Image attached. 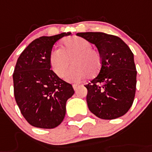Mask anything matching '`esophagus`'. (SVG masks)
<instances>
[{
    "instance_id": "34e87169",
    "label": "esophagus",
    "mask_w": 152,
    "mask_h": 152,
    "mask_svg": "<svg viewBox=\"0 0 152 152\" xmlns=\"http://www.w3.org/2000/svg\"><path fill=\"white\" fill-rule=\"evenodd\" d=\"M73 89H74L75 91H76L77 90V88L79 87V85L74 84V85H73Z\"/></svg>"
}]
</instances>
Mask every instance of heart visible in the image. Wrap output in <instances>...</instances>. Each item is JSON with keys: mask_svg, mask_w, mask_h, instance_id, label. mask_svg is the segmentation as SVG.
<instances>
[{"mask_svg": "<svg viewBox=\"0 0 152 152\" xmlns=\"http://www.w3.org/2000/svg\"><path fill=\"white\" fill-rule=\"evenodd\" d=\"M90 42L80 37H71L66 39L62 48H56L50 55L51 67L54 73L62 77L70 64L73 66L65 75L68 82L78 83L83 78L95 75L101 66L100 53L92 49Z\"/></svg>", "mask_w": 152, "mask_h": 152, "instance_id": "obj_1", "label": "heart"}]
</instances>
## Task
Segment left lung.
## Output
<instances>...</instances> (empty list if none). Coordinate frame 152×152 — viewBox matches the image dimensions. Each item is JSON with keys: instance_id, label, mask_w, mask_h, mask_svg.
Returning <instances> with one entry per match:
<instances>
[{"instance_id": "1", "label": "left lung", "mask_w": 152, "mask_h": 152, "mask_svg": "<svg viewBox=\"0 0 152 152\" xmlns=\"http://www.w3.org/2000/svg\"><path fill=\"white\" fill-rule=\"evenodd\" d=\"M76 35L94 44L101 57L98 75L85 86L89 110L106 120L124 115L135 97L137 72L134 54L121 38L114 35L102 32Z\"/></svg>"}]
</instances>
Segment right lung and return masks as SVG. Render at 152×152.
I'll list each match as a JSON object with an SVG mask.
<instances>
[{"instance_id": "obj_1", "label": "right lung", "mask_w": 152, "mask_h": 152, "mask_svg": "<svg viewBox=\"0 0 152 152\" xmlns=\"http://www.w3.org/2000/svg\"><path fill=\"white\" fill-rule=\"evenodd\" d=\"M70 32L34 39L21 53L12 75L14 95L22 115L34 127L52 129L63 121L73 86L51 69L50 55L57 41Z\"/></svg>"}]
</instances>
